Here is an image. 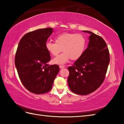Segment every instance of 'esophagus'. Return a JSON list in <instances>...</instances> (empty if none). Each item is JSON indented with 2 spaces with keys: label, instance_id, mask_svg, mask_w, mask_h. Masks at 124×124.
Returning <instances> with one entry per match:
<instances>
[{
  "label": "esophagus",
  "instance_id": "esophagus-1",
  "mask_svg": "<svg viewBox=\"0 0 124 124\" xmlns=\"http://www.w3.org/2000/svg\"><path fill=\"white\" fill-rule=\"evenodd\" d=\"M59 67H60V69H63V68H65V66H64V65H60V66H59Z\"/></svg>",
  "mask_w": 124,
  "mask_h": 124
}]
</instances>
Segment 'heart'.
I'll list each match as a JSON object with an SVG mask.
<instances>
[{
	"label": "heart",
	"instance_id": "b5f03b06",
	"mask_svg": "<svg viewBox=\"0 0 124 124\" xmlns=\"http://www.w3.org/2000/svg\"><path fill=\"white\" fill-rule=\"evenodd\" d=\"M86 45V39L81 34L63 33L55 37V42H46L45 47L54 56H57L62 51L64 52L53 61L55 64H63L70 59L72 60L79 59L85 52Z\"/></svg>",
	"mask_w": 124,
	"mask_h": 124
}]
</instances>
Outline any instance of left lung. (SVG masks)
Returning <instances> with one entry per match:
<instances>
[{
	"label": "left lung",
	"mask_w": 124,
	"mask_h": 124,
	"mask_svg": "<svg viewBox=\"0 0 124 124\" xmlns=\"http://www.w3.org/2000/svg\"><path fill=\"white\" fill-rule=\"evenodd\" d=\"M88 47L72 66L68 67V83L70 90L81 95L96 91L102 85L110 62L109 49L101 37L89 31Z\"/></svg>",
	"instance_id": "1"
}]
</instances>
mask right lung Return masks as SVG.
I'll use <instances>...</instances> for the list:
<instances>
[{
  "label": "right lung",
  "instance_id": "right-lung-1",
  "mask_svg": "<svg viewBox=\"0 0 124 124\" xmlns=\"http://www.w3.org/2000/svg\"><path fill=\"white\" fill-rule=\"evenodd\" d=\"M53 28L40 29L26 33L21 39L15 54V64L21 81L31 93L41 94L51 91L60 69L49 65L50 53L45 44Z\"/></svg>",
  "mask_w": 124,
  "mask_h": 124
}]
</instances>
